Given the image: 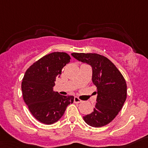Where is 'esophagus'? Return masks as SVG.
Instances as JSON below:
<instances>
[{
	"mask_svg": "<svg viewBox=\"0 0 148 148\" xmlns=\"http://www.w3.org/2000/svg\"><path fill=\"white\" fill-rule=\"evenodd\" d=\"M74 102L75 103H80L82 102V101L79 98L77 97H75L74 98Z\"/></svg>",
	"mask_w": 148,
	"mask_h": 148,
	"instance_id": "34e87169",
	"label": "esophagus"
}]
</instances>
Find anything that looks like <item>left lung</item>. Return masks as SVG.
Here are the masks:
<instances>
[{
    "mask_svg": "<svg viewBox=\"0 0 148 148\" xmlns=\"http://www.w3.org/2000/svg\"><path fill=\"white\" fill-rule=\"evenodd\" d=\"M71 56L92 68V82L97 86L94 111L83 117L87 125L100 127L112 122L127 98V84L114 64L98 53H72Z\"/></svg>",
    "mask_w": 148,
    "mask_h": 148,
    "instance_id": "1",
    "label": "left lung"
}]
</instances>
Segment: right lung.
<instances>
[{"mask_svg": "<svg viewBox=\"0 0 148 148\" xmlns=\"http://www.w3.org/2000/svg\"><path fill=\"white\" fill-rule=\"evenodd\" d=\"M64 52H53L33 64L22 80L21 89L25 103L34 117L46 125L57 122L64 114L73 96H63L53 91L56 78L70 62Z\"/></svg>", "mask_w": 148, "mask_h": 148, "instance_id": "obj_1", "label": "right lung"}]
</instances>
